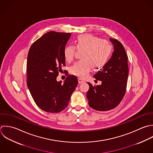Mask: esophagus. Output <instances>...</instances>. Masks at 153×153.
Instances as JSON below:
<instances>
[{"mask_svg": "<svg viewBox=\"0 0 153 153\" xmlns=\"http://www.w3.org/2000/svg\"><path fill=\"white\" fill-rule=\"evenodd\" d=\"M78 82H79V83H82L85 82V80L81 78H78Z\"/></svg>", "mask_w": 153, "mask_h": 153, "instance_id": "obj_1", "label": "esophagus"}]
</instances>
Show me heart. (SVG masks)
<instances>
[{
	"label": "heart",
	"mask_w": 153,
	"mask_h": 153,
	"mask_svg": "<svg viewBox=\"0 0 153 153\" xmlns=\"http://www.w3.org/2000/svg\"><path fill=\"white\" fill-rule=\"evenodd\" d=\"M75 47L79 51H84L82 54V60L76 62L71 67L70 73L80 77H86L93 67L95 68L104 67L112 53V46L108 41L101 40L92 34H80L75 39L74 46L67 45L64 48V56L67 61L73 60Z\"/></svg>",
	"instance_id": "b5f03b06"
}]
</instances>
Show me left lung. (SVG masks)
Listing matches in <instances>:
<instances>
[{"label":"left lung","mask_w":153,"mask_h":153,"mask_svg":"<svg viewBox=\"0 0 153 153\" xmlns=\"http://www.w3.org/2000/svg\"><path fill=\"white\" fill-rule=\"evenodd\" d=\"M114 46L112 56L102 69L94 75L101 80V85L92 86L90 83L86 97L89 105L93 109L105 111L116 107L123 98L128 77V55L123 45L117 40L110 39Z\"/></svg>","instance_id":"8db88e82"}]
</instances>
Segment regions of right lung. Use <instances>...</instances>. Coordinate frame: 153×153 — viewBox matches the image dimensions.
<instances>
[{"label":"right lung","mask_w":153,"mask_h":153,"mask_svg":"<svg viewBox=\"0 0 153 153\" xmlns=\"http://www.w3.org/2000/svg\"><path fill=\"white\" fill-rule=\"evenodd\" d=\"M71 33L49 31L31 46L27 56V84L36 105L42 110L59 113L68 104L78 80L68 75L63 84L56 77L65 65L64 49Z\"/></svg>","instance_id":"right-lung-1"}]
</instances>
